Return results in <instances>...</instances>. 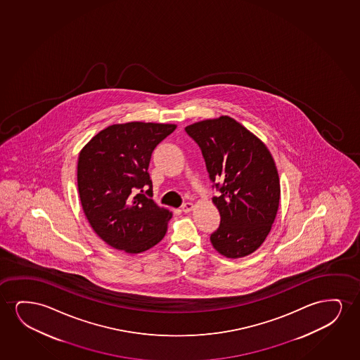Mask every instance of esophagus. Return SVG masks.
Segmentation results:
<instances>
[{"label": "esophagus", "instance_id": "1", "mask_svg": "<svg viewBox=\"0 0 360 360\" xmlns=\"http://www.w3.org/2000/svg\"><path fill=\"white\" fill-rule=\"evenodd\" d=\"M193 207H194V205H193V202H184L182 205V212H192Z\"/></svg>", "mask_w": 360, "mask_h": 360}]
</instances>
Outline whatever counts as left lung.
Segmentation results:
<instances>
[{
    "label": "left lung",
    "instance_id": "obj_1",
    "mask_svg": "<svg viewBox=\"0 0 360 360\" xmlns=\"http://www.w3.org/2000/svg\"><path fill=\"white\" fill-rule=\"evenodd\" d=\"M186 133L202 150L212 188L220 192L212 197L221 217L210 235L212 246L227 258L251 255L268 236L279 207L281 183L269 150L227 115L188 125Z\"/></svg>",
    "mask_w": 360,
    "mask_h": 360
}]
</instances>
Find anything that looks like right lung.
Here are the masks:
<instances>
[{"mask_svg": "<svg viewBox=\"0 0 360 360\" xmlns=\"http://www.w3.org/2000/svg\"><path fill=\"white\" fill-rule=\"evenodd\" d=\"M176 128L174 124H114L79 153L77 186L84 215L115 250L141 253L166 235L172 212L153 202L148 169L155 148Z\"/></svg>", "mask_w": 360, "mask_h": 360, "instance_id": "obj_1", "label": "right lung"}]
</instances>
